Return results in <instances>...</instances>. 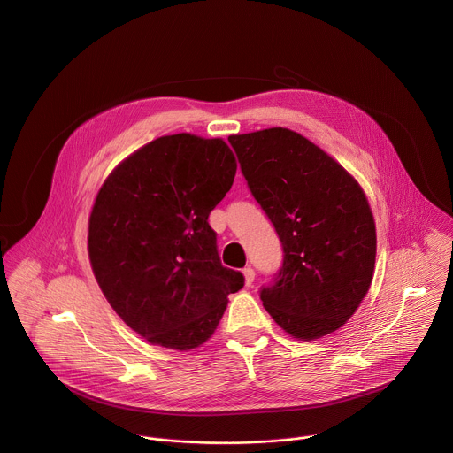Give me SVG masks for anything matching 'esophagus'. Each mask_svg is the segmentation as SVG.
<instances>
[{
	"label": "esophagus",
	"instance_id": "1",
	"mask_svg": "<svg viewBox=\"0 0 453 453\" xmlns=\"http://www.w3.org/2000/svg\"><path fill=\"white\" fill-rule=\"evenodd\" d=\"M243 278H245V285L250 287L251 283H253V280H255V273H253L251 267H245V269H243Z\"/></svg>",
	"mask_w": 453,
	"mask_h": 453
}]
</instances>
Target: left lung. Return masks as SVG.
<instances>
[{"instance_id": "1", "label": "left lung", "mask_w": 453, "mask_h": 453, "mask_svg": "<svg viewBox=\"0 0 453 453\" xmlns=\"http://www.w3.org/2000/svg\"><path fill=\"white\" fill-rule=\"evenodd\" d=\"M251 195L283 245V267L260 299L297 341L348 323L373 280L377 231L351 173L301 134L274 127L231 135Z\"/></svg>"}]
</instances>
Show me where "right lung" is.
<instances>
[{
    "label": "right lung",
    "instance_id": "obj_1",
    "mask_svg": "<svg viewBox=\"0 0 453 453\" xmlns=\"http://www.w3.org/2000/svg\"><path fill=\"white\" fill-rule=\"evenodd\" d=\"M224 139L163 135L107 175L88 219L104 297L152 346L191 351L217 330L243 274L220 264L210 211L236 175Z\"/></svg>",
    "mask_w": 453,
    "mask_h": 453
}]
</instances>
